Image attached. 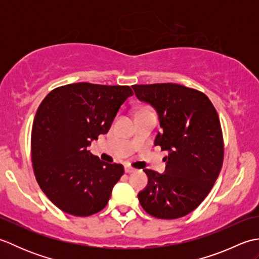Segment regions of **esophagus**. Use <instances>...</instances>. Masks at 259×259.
Segmentation results:
<instances>
[{"mask_svg": "<svg viewBox=\"0 0 259 259\" xmlns=\"http://www.w3.org/2000/svg\"><path fill=\"white\" fill-rule=\"evenodd\" d=\"M124 171H125L126 174H131V172H135L136 169H135L134 167H131V166H125V167H124Z\"/></svg>", "mask_w": 259, "mask_h": 259, "instance_id": "34e87169", "label": "esophagus"}]
</instances>
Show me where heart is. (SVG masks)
<instances>
[{
	"label": "heart",
	"mask_w": 259,
	"mask_h": 259,
	"mask_svg": "<svg viewBox=\"0 0 259 259\" xmlns=\"http://www.w3.org/2000/svg\"><path fill=\"white\" fill-rule=\"evenodd\" d=\"M147 111H150V109H148V108H141V109L138 110V112H147ZM138 112H137V113H138Z\"/></svg>",
	"instance_id": "obj_1"
}]
</instances>
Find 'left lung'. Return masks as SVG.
I'll list each match as a JSON object with an SVG mask.
<instances>
[{"label": "left lung", "instance_id": "left-lung-1", "mask_svg": "<svg viewBox=\"0 0 259 259\" xmlns=\"http://www.w3.org/2000/svg\"><path fill=\"white\" fill-rule=\"evenodd\" d=\"M137 98L150 103L160 119L155 146L167 150L166 172L145 169L149 181L138 198L152 217L177 219L200 205L216 183L224 161L218 113L209 98L176 83L133 85Z\"/></svg>", "mask_w": 259, "mask_h": 259}]
</instances>
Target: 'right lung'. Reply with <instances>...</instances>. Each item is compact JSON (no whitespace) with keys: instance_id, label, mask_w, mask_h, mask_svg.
<instances>
[{"instance_id":"obj_1","label":"right lung","mask_w":259,"mask_h":259,"mask_svg":"<svg viewBox=\"0 0 259 259\" xmlns=\"http://www.w3.org/2000/svg\"><path fill=\"white\" fill-rule=\"evenodd\" d=\"M133 95L129 85L80 82L43 99L32 126V167L42 191L62 211L87 217L107 206L123 166L100 160L87 147L108 133Z\"/></svg>"}]
</instances>
